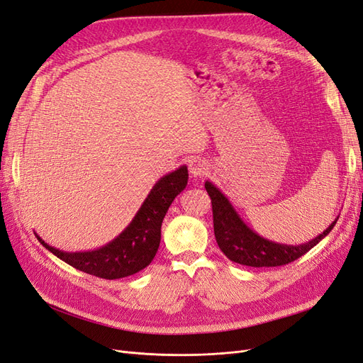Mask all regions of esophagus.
I'll return each instance as SVG.
<instances>
[{
	"instance_id": "esophagus-1",
	"label": "esophagus",
	"mask_w": 363,
	"mask_h": 363,
	"mask_svg": "<svg viewBox=\"0 0 363 363\" xmlns=\"http://www.w3.org/2000/svg\"><path fill=\"white\" fill-rule=\"evenodd\" d=\"M207 169L208 168H207L206 162L201 160V159H194L189 163V172H191L192 177H203V175H206Z\"/></svg>"
}]
</instances>
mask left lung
Here are the masks:
<instances>
[{
  "label": "left lung",
  "instance_id": "left-lung-1",
  "mask_svg": "<svg viewBox=\"0 0 363 363\" xmlns=\"http://www.w3.org/2000/svg\"><path fill=\"white\" fill-rule=\"evenodd\" d=\"M204 186L212 200L213 230L218 247L221 248L230 260L240 263V265L255 268L286 265V263L300 259L307 251L312 250L321 239L332 232L337 221L336 218L320 236H316L306 244L286 245L272 242V240L252 232L216 186H213L211 182H206Z\"/></svg>",
  "mask_w": 363,
  "mask_h": 363
}]
</instances>
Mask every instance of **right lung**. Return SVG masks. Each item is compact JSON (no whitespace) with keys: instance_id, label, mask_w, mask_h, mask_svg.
Returning <instances> with one entry per match:
<instances>
[{"instance_id":"add662e5","label":"right lung","mask_w":363,"mask_h":363,"mask_svg":"<svg viewBox=\"0 0 363 363\" xmlns=\"http://www.w3.org/2000/svg\"><path fill=\"white\" fill-rule=\"evenodd\" d=\"M188 184V168L180 167L162 177L140 206L133 221L123 233L107 245L84 252H65L36 235L39 242L54 256L67 262L75 269L91 276L115 280L133 276L148 267L155 259L160 244V227L171 203Z\"/></svg>"}]
</instances>
